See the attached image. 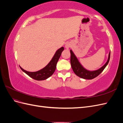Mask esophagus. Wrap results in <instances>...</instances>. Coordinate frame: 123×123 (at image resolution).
Returning <instances> with one entry per match:
<instances>
[{
    "label": "esophagus",
    "mask_w": 123,
    "mask_h": 123,
    "mask_svg": "<svg viewBox=\"0 0 123 123\" xmlns=\"http://www.w3.org/2000/svg\"><path fill=\"white\" fill-rule=\"evenodd\" d=\"M71 47V44L69 43H67L65 45V48L67 49H69V48Z\"/></svg>",
    "instance_id": "1"
}]
</instances>
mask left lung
<instances>
[{"label": "left lung", "mask_w": 123, "mask_h": 123, "mask_svg": "<svg viewBox=\"0 0 123 123\" xmlns=\"http://www.w3.org/2000/svg\"><path fill=\"white\" fill-rule=\"evenodd\" d=\"M70 62L74 72L75 73V74L77 76L86 80H92L93 79H94V78L97 77L98 75H99V74L102 72L104 69L105 68L108 64L110 57V52L108 56V61L106 62V64L100 69L95 71H88L85 69L83 67L81 66V65L80 64V62L78 61L77 57L75 56V55H74L71 50H70Z\"/></svg>", "instance_id": "obj_1"}]
</instances>
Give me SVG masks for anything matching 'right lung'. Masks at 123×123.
Returning <instances> with one entry per match:
<instances>
[{
    "label": "right lung",
    "mask_w": 123,
    "mask_h": 123,
    "mask_svg": "<svg viewBox=\"0 0 123 123\" xmlns=\"http://www.w3.org/2000/svg\"><path fill=\"white\" fill-rule=\"evenodd\" d=\"M64 50V47H62L60 49L57 50L49 64L45 67L38 71L29 72L23 69L21 67H20V68L25 73L33 79L37 80H46L54 73L56 69V67L57 62L61 56L62 52Z\"/></svg>",
    "instance_id": "1"
}]
</instances>
